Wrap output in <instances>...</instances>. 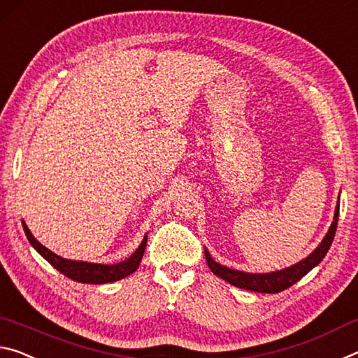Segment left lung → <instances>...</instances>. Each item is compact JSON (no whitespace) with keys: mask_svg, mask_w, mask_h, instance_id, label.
<instances>
[{"mask_svg":"<svg viewBox=\"0 0 358 358\" xmlns=\"http://www.w3.org/2000/svg\"><path fill=\"white\" fill-rule=\"evenodd\" d=\"M338 217H339V204L335 210V219H333L330 230H328L324 241L319 244V248L315 249L311 255L306 257V259L298 262L296 265L280 269V271L266 273V274H250L244 271H236V269L222 266L220 263L214 262L210 259L209 252L206 249H204V255H206V262L210 268V271H213L215 276H219L224 280H227V282H230L231 285L239 287V289L250 290V292H260V294H279V292L289 289L290 285L298 282L304 274H308L315 265H319L322 259L327 255V252L333 243V238H335Z\"/></svg>","mask_w":358,"mask_h":358,"instance_id":"obj_1","label":"left lung"}]
</instances>
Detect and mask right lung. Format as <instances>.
<instances>
[{"mask_svg":"<svg viewBox=\"0 0 358 358\" xmlns=\"http://www.w3.org/2000/svg\"><path fill=\"white\" fill-rule=\"evenodd\" d=\"M22 225H23V230H25L28 241L31 243L33 248L36 249L52 266L57 268L58 271L64 274L66 278L78 280V282H84V284H106V282H114V280L127 278L128 274H131L138 269L141 259H143L144 255L145 244H148V234H145L143 243H141V245L130 259H127L125 262L115 263V265H98V263L74 262V260L62 259V257L55 255L54 252L45 249L38 239H34L30 230H28V227L25 225V222H22Z\"/></svg>","mask_w":358,"mask_h":358,"instance_id":"add662e5","label":"right lung"}]
</instances>
